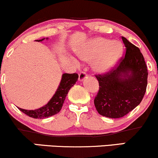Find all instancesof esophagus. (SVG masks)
Masks as SVG:
<instances>
[{"instance_id":"1","label":"esophagus","mask_w":158,"mask_h":158,"mask_svg":"<svg viewBox=\"0 0 158 158\" xmlns=\"http://www.w3.org/2000/svg\"><path fill=\"white\" fill-rule=\"evenodd\" d=\"M86 77H87L86 73H85V71H81L79 74V80L80 81H83L85 79V78H86Z\"/></svg>"}]
</instances>
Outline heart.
Here are the masks:
<instances>
[{
  "label": "heart",
  "instance_id": "1",
  "mask_svg": "<svg viewBox=\"0 0 158 158\" xmlns=\"http://www.w3.org/2000/svg\"><path fill=\"white\" fill-rule=\"evenodd\" d=\"M81 59L92 63L94 71L106 73L111 70L122 57L123 46L119 41L98 37L90 39L77 50Z\"/></svg>",
  "mask_w": 158,
  "mask_h": 158
}]
</instances>
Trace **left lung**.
<instances>
[{"label":"left lung","mask_w":158,"mask_h":158,"mask_svg":"<svg viewBox=\"0 0 158 158\" xmlns=\"http://www.w3.org/2000/svg\"><path fill=\"white\" fill-rule=\"evenodd\" d=\"M125 57L110 73L96 75L99 90L94 99L96 109L108 118H120L142 101L147 87L148 70L139 49L125 37Z\"/></svg>","instance_id":"left-lung-1"}]
</instances>
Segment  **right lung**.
<instances>
[{"instance_id": "add662e5", "label": "right lung", "mask_w": 158, "mask_h": 158, "mask_svg": "<svg viewBox=\"0 0 158 158\" xmlns=\"http://www.w3.org/2000/svg\"><path fill=\"white\" fill-rule=\"evenodd\" d=\"M44 39L35 40L36 41H42ZM48 39V38H46ZM77 73H64L61 76L60 84L59 85L56 93L50 101L44 106L35 110H26L19 108V109L29 117L35 119H45L58 114L61 109L65 98L70 88L78 81Z\"/></svg>"}]
</instances>
